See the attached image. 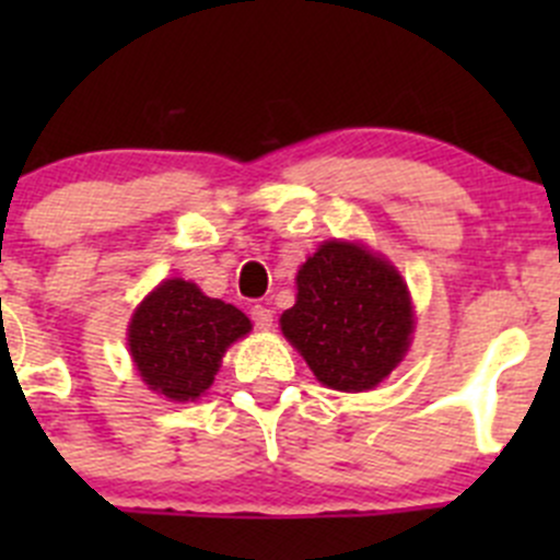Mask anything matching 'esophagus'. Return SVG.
Listing matches in <instances>:
<instances>
[{"mask_svg": "<svg viewBox=\"0 0 560 560\" xmlns=\"http://www.w3.org/2000/svg\"><path fill=\"white\" fill-rule=\"evenodd\" d=\"M252 319L259 330H270L273 327V312L268 306H254L252 308Z\"/></svg>", "mask_w": 560, "mask_h": 560, "instance_id": "esophagus-1", "label": "esophagus"}]
</instances>
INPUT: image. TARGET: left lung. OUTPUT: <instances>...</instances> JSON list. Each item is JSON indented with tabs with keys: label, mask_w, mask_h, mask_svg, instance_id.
<instances>
[{
	"label": "left lung",
	"mask_w": 560,
	"mask_h": 560,
	"mask_svg": "<svg viewBox=\"0 0 560 560\" xmlns=\"http://www.w3.org/2000/svg\"><path fill=\"white\" fill-rule=\"evenodd\" d=\"M281 332L325 387L363 393L404 360L415 308L398 270L371 248L325 241L295 276Z\"/></svg>",
	"instance_id": "1"
}]
</instances>
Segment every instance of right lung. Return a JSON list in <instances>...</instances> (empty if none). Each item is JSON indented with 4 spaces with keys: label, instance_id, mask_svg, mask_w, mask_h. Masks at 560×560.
Returning a JSON list of instances; mask_svg holds the SVG:
<instances>
[{
    "label": "right lung",
    "instance_id": "add662e5",
    "mask_svg": "<svg viewBox=\"0 0 560 560\" xmlns=\"http://www.w3.org/2000/svg\"><path fill=\"white\" fill-rule=\"evenodd\" d=\"M252 330L248 316L200 287L167 279L135 308L129 354L140 380L171 400H195L213 385L224 352Z\"/></svg>",
    "mask_w": 560,
    "mask_h": 560
}]
</instances>
